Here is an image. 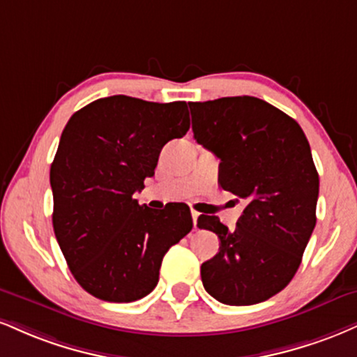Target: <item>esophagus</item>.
Masks as SVG:
<instances>
[{
    "mask_svg": "<svg viewBox=\"0 0 357 357\" xmlns=\"http://www.w3.org/2000/svg\"><path fill=\"white\" fill-rule=\"evenodd\" d=\"M191 216H192V225H195V229H196L197 218H199V213H197V211H191Z\"/></svg>",
    "mask_w": 357,
    "mask_h": 357,
    "instance_id": "34e87169",
    "label": "esophagus"
}]
</instances>
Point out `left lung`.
Instances as JSON below:
<instances>
[{"instance_id":"8db88e82","label":"left lung","mask_w":357,"mask_h":357,"mask_svg":"<svg viewBox=\"0 0 357 357\" xmlns=\"http://www.w3.org/2000/svg\"><path fill=\"white\" fill-rule=\"evenodd\" d=\"M195 139L220 158V184L246 201L236 229L197 218L220 238L201 266L204 289L229 306L273 298L289 284L316 226L319 195L306 135L293 118L255 96L191 102Z\"/></svg>"}]
</instances>
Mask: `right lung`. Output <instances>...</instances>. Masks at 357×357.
<instances>
[{"label":"right lung","mask_w":357,"mask_h":357,"mask_svg":"<svg viewBox=\"0 0 357 357\" xmlns=\"http://www.w3.org/2000/svg\"><path fill=\"white\" fill-rule=\"evenodd\" d=\"M188 130L186 101L124 94L89 102L63 130L50 171L54 236L73 276L94 298H144L167 249L192 229L184 203L153 211L132 197L154 174L162 146Z\"/></svg>","instance_id":"add662e5"}]
</instances>
